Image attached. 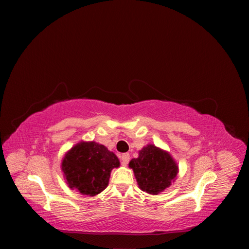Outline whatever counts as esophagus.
Segmentation results:
<instances>
[{
	"instance_id": "34e87169",
	"label": "esophagus",
	"mask_w": 249,
	"mask_h": 249,
	"mask_svg": "<svg viewBox=\"0 0 249 249\" xmlns=\"http://www.w3.org/2000/svg\"><path fill=\"white\" fill-rule=\"evenodd\" d=\"M120 159H122V164L124 165V166H126L127 165V163H129V161H130V154H124V155H122V158H120Z\"/></svg>"
}]
</instances>
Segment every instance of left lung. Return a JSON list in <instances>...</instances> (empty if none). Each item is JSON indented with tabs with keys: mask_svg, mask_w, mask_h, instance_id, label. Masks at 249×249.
Segmentation results:
<instances>
[{
	"mask_svg": "<svg viewBox=\"0 0 249 249\" xmlns=\"http://www.w3.org/2000/svg\"><path fill=\"white\" fill-rule=\"evenodd\" d=\"M129 167L140 189L150 195L166 190L178 173V165L170 153L152 143L139 150L138 158L130 161Z\"/></svg>",
	"mask_w": 249,
	"mask_h": 249,
	"instance_id": "left-lung-1",
	"label": "left lung"
}]
</instances>
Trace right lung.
Instances as JSON below:
<instances>
[{
	"label": "right lung",
	"instance_id": "1",
	"mask_svg": "<svg viewBox=\"0 0 249 249\" xmlns=\"http://www.w3.org/2000/svg\"><path fill=\"white\" fill-rule=\"evenodd\" d=\"M119 166L116 155L95 141L78 142L61 161L65 183L71 190L88 196H95L106 189L112 169Z\"/></svg>",
	"mask_w": 249,
	"mask_h": 249
}]
</instances>
